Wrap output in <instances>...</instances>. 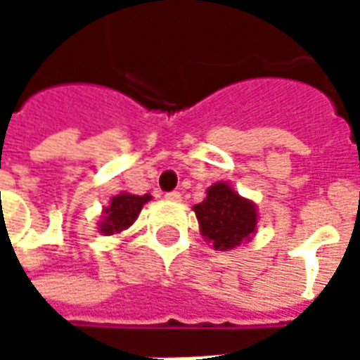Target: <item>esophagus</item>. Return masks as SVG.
I'll return each mask as SVG.
<instances>
[{
	"mask_svg": "<svg viewBox=\"0 0 360 360\" xmlns=\"http://www.w3.org/2000/svg\"><path fill=\"white\" fill-rule=\"evenodd\" d=\"M165 198H167L169 202H179V200H181V193H177V191H173V193H167V195H165Z\"/></svg>",
	"mask_w": 360,
	"mask_h": 360,
	"instance_id": "esophagus-1",
	"label": "esophagus"
}]
</instances>
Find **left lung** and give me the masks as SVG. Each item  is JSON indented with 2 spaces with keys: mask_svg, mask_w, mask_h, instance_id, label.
<instances>
[{
  "mask_svg": "<svg viewBox=\"0 0 360 360\" xmlns=\"http://www.w3.org/2000/svg\"><path fill=\"white\" fill-rule=\"evenodd\" d=\"M204 241L214 250H233L252 241L257 235L260 212L250 198H245L229 181H218L206 188L200 204L193 206Z\"/></svg>",
  "mask_w": 360,
  "mask_h": 360,
  "instance_id": "1",
  "label": "left lung"
}]
</instances>
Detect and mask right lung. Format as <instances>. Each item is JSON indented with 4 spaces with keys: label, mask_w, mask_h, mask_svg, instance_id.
Segmentation results:
<instances>
[{
    "label": "right lung",
    "mask_w": 360,
    "mask_h": 360,
    "mask_svg": "<svg viewBox=\"0 0 360 360\" xmlns=\"http://www.w3.org/2000/svg\"><path fill=\"white\" fill-rule=\"evenodd\" d=\"M152 200L150 195H133L121 191L117 195L110 198V204L102 208V216L98 221V233L103 237L110 235H121L125 229L133 226L139 214H141L142 206Z\"/></svg>",
    "instance_id": "add662e5"
}]
</instances>
